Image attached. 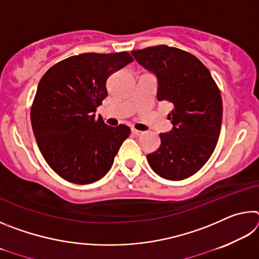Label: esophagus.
Wrapping results in <instances>:
<instances>
[{
	"instance_id": "34e87169",
	"label": "esophagus",
	"mask_w": 259,
	"mask_h": 259,
	"mask_svg": "<svg viewBox=\"0 0 259 259\" xmlns=\"http://www.w3.org/2000/svg\"><path fill=\"white\" fill-rule=\"evenodd\" d=\"M131 133H133V134H134V135H136V136H140V135H143V131H139V130H137V129H135V128L131 129Z\"/></svg>"
}]
</instances>
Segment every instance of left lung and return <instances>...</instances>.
Wrapping results in <instances>:
<instances>
[{"label":"left lung","mask_w":259,"mask_h":259,"mask_svg":"<svg viewBox=\"0 0 259 259\" xmlns=\"http://www.w3.org/2000/svg\"><path fill=\"white\" fill-rule=\"evenodd\" d=\"M135 59L157 77V100L174 105L172 130L160 134L159 150L147 155L162 178L183 181L202 168L222 126L221 91L209 69L190 52L168 46L134 50Z\"/></svg>","instance_id":"1"}]
</instances>
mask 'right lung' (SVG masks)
<instances>
[{"label": "right lung", "instance_id": "1", "mask_svg": "<svg viewBox=\"0 0 259 259\" xmlns=\"http://www.w3.org/2000/svg\"><path fill=\"white\" fill-rule=\"evenodd\" d=\"M133 60L125 51L72 56L38 82L30 108L33 133L47 163L65 181L91 184L112 168L130 128L107 125L95 112L107 97L109 75Z\"/></svg>", "mask_w": 259, "mask_h": 259}]
</instances>
